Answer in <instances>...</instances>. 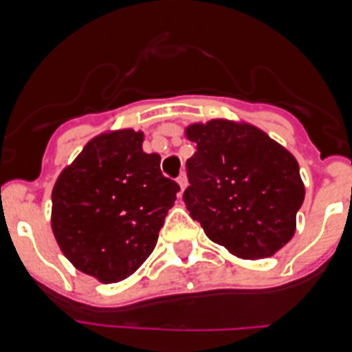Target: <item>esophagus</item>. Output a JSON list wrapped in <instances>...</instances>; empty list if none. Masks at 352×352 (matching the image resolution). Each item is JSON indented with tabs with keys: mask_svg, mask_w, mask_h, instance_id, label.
I'll return each instance as SVG.
<instances>
[{
	"mask_svg": "<svg viewBox=\"0 0 352 352\" xmlns=\"http://www.w3.org/2000/svg\"><path fill=\"white\" fill-rule=\"evenodd\" d=\"M176 182H178V185H179V188H182V190H185L186 185H188V179H186L185 174H179L178 179H176Z\"/></svg>",
	"mask_w": 352,
	"mask_h": 352,
	"instance_id": "obj_1",
	"label": "esophagus"
}]
</instances>
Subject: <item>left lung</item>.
Segmentation results:
<instances>
[{"instance_id": "left-lung-1", "label": "left lung", "mask_w": 352, "mask_h": 352, "mask_svg": "<svg viewBox=\"0 0 352 352\" xmlns=\"http://www.w3.org/2000/svg\"><path fill=\"white\" fill-rule=\"evenodd\" d=\"M186 138L197 151L186 160L183 201L208 238L243 259L280 250L305 199L296 158L247 123H194Z\"/></svg>"}]
</instances>
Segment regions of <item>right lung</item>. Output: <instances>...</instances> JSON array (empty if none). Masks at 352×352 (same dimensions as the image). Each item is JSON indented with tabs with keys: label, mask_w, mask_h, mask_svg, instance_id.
Instances as JSON below:
<instances>
[{
	"label": "right lung",
	"mask_w": 352,
	"mask_h": 352,
	"mask_svg": "<svg viewBox=\"0 0 352 352\" xmlns=\"http://www.w3.org/2000/svg\"><path fill=\"white\" fill-rule=\"evenodd\" d=\"M142 132L102 133L65 167L52 188L51 226L79 272L104 284L132 275L153 252L179 185L142 151Z\"/></svg>",
	"instance_id": "add662e5"
}]
</instances>
